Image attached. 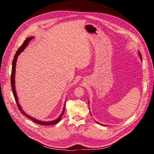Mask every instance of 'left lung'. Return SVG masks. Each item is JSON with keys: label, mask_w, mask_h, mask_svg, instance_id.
<instances>
[{"label": "left lung", "mask_w": 154, "mask_h": 154, "mask_svg": "<svg viewBox=\"0 0 154 154\" xmlns=\"http://www.w3.org/2000/svg\"><path fill=\"white\" fill-rule=\"evenodd\" d=\"M139 56H140V58H141V59L142 60V57H141V53L139 52Z\"/></svg>", "instance_id": "8db88e82"}]
</instances>
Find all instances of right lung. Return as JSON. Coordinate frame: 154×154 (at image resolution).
<instances>
[{
  "label": "right lung",
  "mask_w": 154,
  "mask_h": 154,
  "mask_svg": "<svg viewBox=\"0 0 154 154\" xmlns=\"http://www.w3.org/2000/svg\"><path fill=\"white\" fill-rule=\"evenodd\" d=\"M34 37H29V38H27V39L25 40V41L24 42V43H23V44L20 46V47L18 49L17 53L15 54V55L14 56V59L13 60V63H12V69H11V88H12V91H13V96H14V97H15V101H16V103L17 105V106H18V109L20 110V112L24 114L25 116H26V117L27 118L30 119L31 120H32V122H34L35 123H36L38 125H54V124H57L58 123L60 120H61V118L62 117V116L64 113V110H65V106L63 107V112L62 114L60 116V117L54 121H52V122H41V121H39V120H37L35 118H32V117H31L30 116L26 114L24 111H23L21 109L20 107V105H19V103H18V97L17 96V93H16V91H15V69H16V63H17V57L24 50V49L27 47V44H28L30 40H31L32 38H33Z\"/></svg>",
  "instance_id": "right-lung-1"
}]
</instances>
